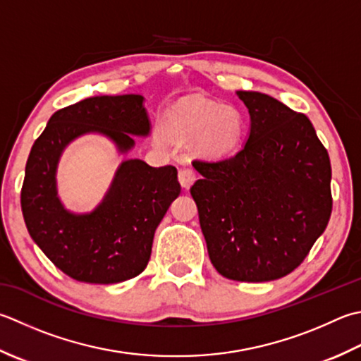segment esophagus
Returning a JSON list of instances; mask_svg holds the SVG:
<instances>
[{
    "label": "esophagus",
    "instance_id": "34e87169",
    "mask_svg": "<svg viewBox=\"0 0 361 361\" xmlns=\"http://www.w3.org/2000/svg\"><path fill=\"white\" fill-rule=\"evenodd\" d=\"M195 176L197 175L194 172V169H189V167L180 169V172H178V180L181 183V186L185 189H188L190 185H192V183L195 181Z\"/></svg>",
    "mask_w": 361,
    "mask_h": 361
}]
</instances>
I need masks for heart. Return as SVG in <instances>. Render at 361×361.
I'll use <instances>...</instances> for the list:
<instances>
[{"instance_id":"heart-1","label":"heart","mask_w":361,"mask_h":361,"mask_svg":"<svg viewBox=\"0 0 361 361\" xmlns=\"http://www.w3.org/2000/svg\"><path fill=\"white\" fill-rule=\"evenodd\" d=\"M162 128L172 140H195L197 150L204 157L225 158L241 144L245 123L235 108L202 98H185L167 112ZM158 139L164 140L162 133H158Z\"/></svg>"}]
</instances>
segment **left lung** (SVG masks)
<instances>
[{
  "instance_id": "1",
  "label": "left lung",
  "mask_w": 361,
  "mask_h": 361,
  "mask_svg": "<svg viewBox=\"0 0 361 361\" xmlns=\"http://www.w3.org/2000/svg\"><path fill=\"white\" fill-rule=\"evenodd\" d=\"M250 114L241 150L194 161L190 188L216 271L271 281L300 266L331 214V167L305 114L259 92L238 90Z\"/></svg>"
}]
</instances>
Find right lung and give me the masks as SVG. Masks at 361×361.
Returning a JSON list of instances; mask_svg holds the SVG:
<instances>
[{
    "label": "right lung",
    "mask_w": 361,
    "mask_h": 361,
    "mask_svg": "<svg viewBox=\"0 0 361 361\" xmlns=\"http://www.w3.org/2000/svg\"><path fill=\"white\" fill-rule=\"evenodd\" d=\"M87 133L109 137L120 153L130 152V134L150 133L144 97H90L56 111L26 161L21 211L32 241L63 274L84 283H120L147 267L154 230L180 195L178 172L126 159L102 203L75 214L59 200L56 171L63 148Z\"/></svg>",
    "instance_id": "add662e5"
}]
</instances>
